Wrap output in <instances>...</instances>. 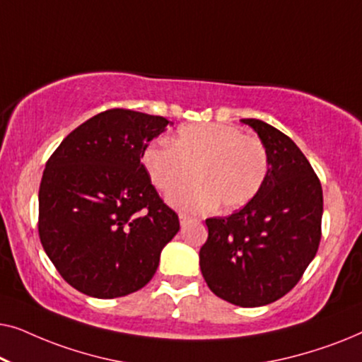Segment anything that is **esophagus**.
<instances>
[{"instance_id":"obj_1","label":"esophagus","mask_w":362,"mask_h":362,"mask_svg":"<svg viewBox=\"0 0 362 362\" xmlns=\"http://www.w3.org/2000/svg\"><path fill=\"white\" fill-rule=\"evenodd\" d=\"M187 221H189V217H187L186 214H180V222H181V226H182V227L186 226V222H187Z\"/></svg>"}]
</instances>
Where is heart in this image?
<instances>
[{"label":"heart","mask_w":362,"mask_h":362,"mask_svg":"<svg viewBox=\"0 0 362 362\" xmlns=\"http://www.w3.org/2000/svg\"><path fill=\"white\" fill-rule=\"evenodd\" d=\"M170 146L153 143L141 155V165L158 191L171 194L182 211L199 212L209 207L235 211L249 204L264 186L269 155L259 138L247 136L224 123H189L176 132Z\"/></svg>","instance_id":"obj_1"}]
</instances>
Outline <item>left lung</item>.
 Segmentation results:
<instances>
[{
    "instance_id": "obj_1",
    "label": "left lung",
    "mask_w": 362,
    "mask_h": 362,
    "mask_svg": "<svg viewBox=\"0 0 362 362\" xmlns=\"http://www.w3.org/2000/svg\"><path fill=\"white\" fill-rule=\"evenodd\" d=\"M269 155L257 196L227 217L206 219L199 265L207 286L232 305L254 308L281 298L298 284L321 240L323 189L290 136L257 118H242Z\"/></svg>"
}]
</instances>
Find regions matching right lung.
Listing matches in <instances>:
<instances>
[{
	"instance_id": "add662e5",
	"label": "right lung",
	"mask_w": 362,
	"mask_h": 362,
	"mask_svg": "<svg viewBox=\"0 0 362 362\" xmlns=\"http://www.w3.org/2000/svg\"><path fill=\"white\" fill-rule=\"evenodd\" d=\"M166 118L112 108L88 118L52 153L39 186V239L69 285L118 298L153 279L180 219L141 165Z\"/></svg>"
}]
</instances>
